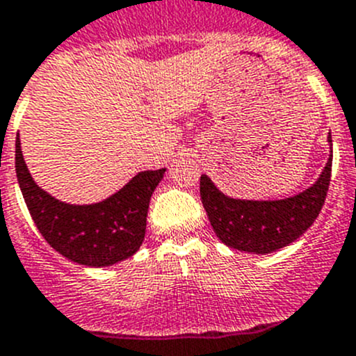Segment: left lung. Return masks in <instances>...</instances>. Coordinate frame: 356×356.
<instances>
[{
	"label": "left lung",
	"mask_w": 356,
	"mask_h": 356,
	"mask_svg": "<svg viewBox=\"0 0 356 356\" xmlns=\"http://www.w3.org/2000/svg\"><path fill=\"white\" fill-rule=\"evenodd\" d=\"M332 144V137L328 135ZM332 175V156L320 179L300 195L272 202L225 197L207 175L200 177V197L219 241L248 253L265 254L297 241L320 214Z\"/></svg>",
	"instance_id": "8db88e82"
}]
</instances>
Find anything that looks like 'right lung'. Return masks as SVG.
<instances>
[{
	"label": "right lung",
	"instance_id": "right-lung-1",
	"mask_svg": "<svg viewBox=\"0 0 356 356\" xmlns=\"http://www.w3.org/2000/svg\"><path fill=\"white\" fill-rule=\"evenodd\" d=\"M15 172L29 214L47 244L75 264L107 267L133 257L144 242L149 200L165 168L140 172L99 204H63L35 184L17 135Z\"/></svg>",
	"mask_w": 356,
	"mask_h": 356
}]
</instances>
